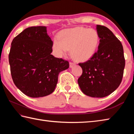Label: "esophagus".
Returning a JSON list of instances; mask_svg holds the SVG:
<instances>
[{"mask_svg":"<svg viewBox=\"0 0 134 134\" xmlns=\"http://www.w3.org/2000/svg\"><path fill=\"white\" fill-rule=\"evenodd\" d=\"M75 65V64L74 63H72V62L70 63V68L73 67V66H74Z\"/></svg>","mask_w":134,"mask_h":134,"instance_id":"34e87169","label":"esophagus"}]
</instances>
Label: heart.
Segmentation results:
<instances>
[{"mask_svg":"<svg viewBox=\"0 0 134 134\" xmlns=\"http://www.w3.org/2000/svg\"><path fill=\"white\" fill-rule=\"evenodd\" d=\"M53 40L52 51L55 56H67L71 49L72 57L79 62L89 60L94 55L99 43V36L94 29L76 27L61 31Z\"/></svg>","mask_w":134,"mask_h":134,"instance_id":"1","label":"heart"}]
</instances>
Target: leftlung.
I'll list each match as a JSON object with an SVG mask.
<instances>
[{"label":"left lung","instance_id":"left-lung-1","mask_svg":"<svg viewBox=\"0 0 134 134\" xmlns=\"http://www.w3.org/2000/svg\"><path fill=\"white\" fill-rule=\"evenodd\" d=\"M99 36L97 52L89 60L79 63L82 74L78 79L85 95L102 98L110 94L120 85L125 67L121 42L107 27L96 25Z\"/></svg>","mask_w":134,"mask_h":134}]
</instances>
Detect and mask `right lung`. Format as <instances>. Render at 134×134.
Returning a JSON list of instances; mask_svg holds the SVG:
<instances>
[{
  "label": "right lung",
  "mask_w": 134,
  "mask_h": 134,
  "mask_svg": "<svg viewBox=\"0 0 134 134\" xmlns=\"http://www.w3.org/2000/svg\"><path fill=\"white\" fill-rule=\"evenodd\" d=\"M46 26L27 27L13 39L8 56L14 84L30 97L53 92L59 74L69 67L67 61L54 57Z\"/></svg>",
  "instance_id": "1"
}]
</instances>
